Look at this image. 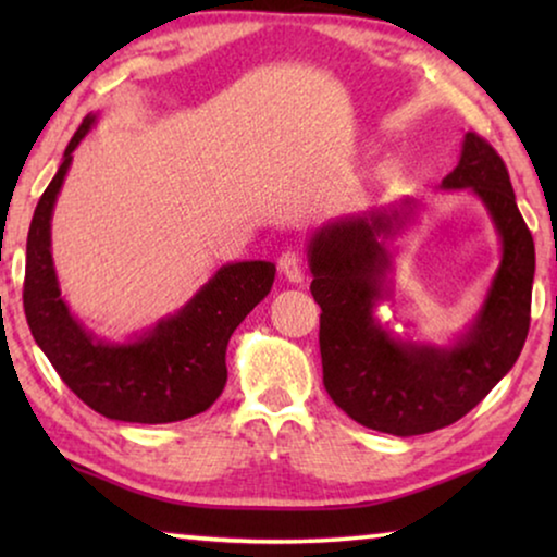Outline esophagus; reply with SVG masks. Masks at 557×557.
Listing matches in <instances>:
<instances>
[{
  "label": "esophagus",
  "instance_id": "1",
  "mask_svg": "<svg viewBox=\"0 0 557 557\" xmlns=\"http://www.w3.org/2000/svg\"><path fill=\"white\" fill-rule=\"evenodd\" d=\"M278 269L288 281H294V284H301L304 281V258L301 253H296V250H284V253H281Z\"/></svg>",
  "mask_w": 557,
  "mask_h": 557
}]
</instances>
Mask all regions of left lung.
Wrapping results in <instances>:
<instances>
[{"label":"left lung","mask_w":557,"mask_h":557,"mask_svg":"<svg viewBox=\"0 0 557 557\" xmlns=\"http://www.w3.org/2000/svg\"><path fill=\"white\" fill-rule=\"evenodd\" d=\"M444 187H474L505 248L476 326L454 349L400 345L372 319L387 269L380 235L391 233V218L342 220L309 246L326 393L352 421L393 436L431 433L467 416L512 370L530 332L535 243L517 210L505 159L469 132Z\"/></svg>","instance_id":"left-lung-1"}]
</instances>
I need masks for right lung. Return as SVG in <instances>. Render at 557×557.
Instances as JSON below:
<instances>
[{"instance_id": "obj_1", "label": "right lung", "mask_w": 557, "mask_h": 557, "mask_svg": "<svg viewBox=\"0 0 557 557\" xmlns=\"http://www.w3.org/2000/svg\"><path fill=\"white\" fill-rule=\"evenodd\" d=\"M94 124L73 134L65 159L37 202L27 233L22 304L29 332L60 380L96 413L126 423H174L208 410L223 393L225 349L243 319L271 292L276 265L246 261L223 265L215 278L154 332L111 347L94 342L60 299L50 256V215L71 154Z\"/></svg>"}]
</instances>
